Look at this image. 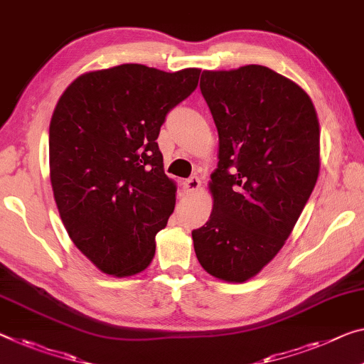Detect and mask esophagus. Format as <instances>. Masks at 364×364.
I'll return each instance as SVG.
<instances>
[{"instance_id": "1", "label": "esophagus", "mask_w": 364, "mask_h": 364, "mask_svg": "<svg viewBox=\"0 0 364 364\" xmlns=\"http://www.w3.org/2000/svg\"><path fill=\"white\" fill-rule=\"evenodd\" d=\"M201 187V182H200V178L198 177H190V178H187L186 182H183V192L186 193H188V195H192V193H195L197 192V190Z\"/></svg>"}]
</instances>
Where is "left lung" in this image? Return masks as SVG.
Here are the masks:
<instances>
[{"label": "left lung", "mask_w": 364, "mask_h": 364, "mask_svg": "<svg viewBox=\"0 0 364 364\" xmlns=\"http://www.w3.org/2000/svg\"><path fill=\"white\" fill-rule=\"evenodd\" d=\"M200 89L218 128V167L195 254L211 277L244 283L282 250L316 187L317 112L303 87L260 65L205 70Z\"/></svg>", "instance_id": "1"}]
</instances>
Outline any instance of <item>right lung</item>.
Listing matches in <instances>:
<instances>
[{"label":"right lung","mask_w":364,"mask_h":364,"mask_svg":"<svg viewBox=\"0 0 364 364\" xmlns=\"http://www.w3.org/2000/svg\"><path fill=\"white\" fill-rule=\"evenodd\" d=\"M200 71L125 63L82 73L58 99L48 130L53 198L70 239L102 273L133 277L153 260L177 192L156 139Z\"/></svg>","instance_id":"add662e5"}]
</instances>
